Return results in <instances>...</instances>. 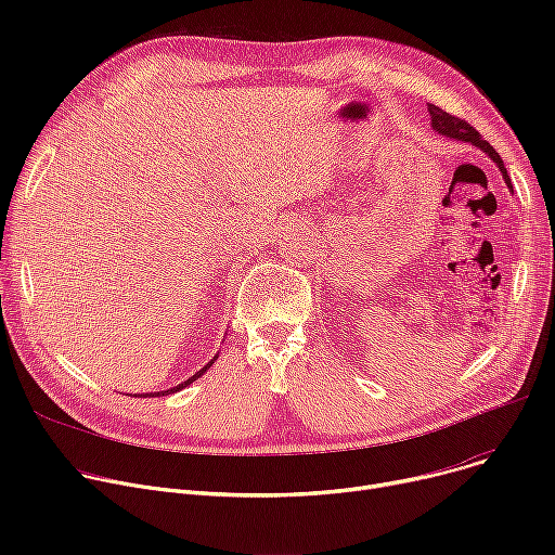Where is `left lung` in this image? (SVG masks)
I'll use <instances>...</instances> for the list:
<instances>
[{"label": "left lung", "mask_w": 555, "mask_h": 555, "mask_svg": "<svg viewBox=\"0 0 555 555\" xmlns=\"http://www.w3.org/2000/svg\"><path fill=\"white\" fill-rule=\"evenodd\" d=\"M427 109H429V116H431V130H434V132L446 134V137H450V139H454V141L470 143V145H475V149L483 151V153H486L494 164H498V168L502 170V178H504L506 186L513 191L511 178H508V172H506V168H504V162H502L500 153L494 151L492 145H490L486 139H481V134H479L473 126H468L465 121L456 119V116H452V114L443 112L441 107H436V105H431V103L427 105Z\"/></svg>", "instance_id": "1"}]
</instances>
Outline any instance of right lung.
Wrapping results in <instances>:
<instances>
[{
	"label": "right lung",
	"mask_w": 555,
	"mask_h": 555,
	"mask_svg": "<svg viewBox=\"0 0 555 555\" xmlns=\"http://www.w3.org/2000/svg\"><path fill=\"white\" fill-rule=\"evenodd\" d=\"M216 360H218V356H216V358H214V360H211L209 364H204V366H202V369H199V371H197L195 375H191V377H189V380H184L182 385H178V387H172V389H168V391H155V393H145V396H168V393H175V391H182L184 387H189L191 383H195L199 375H204V371H207V369H209V366H211V364H214Z\"/></svg>",
	"instance_id": "1"
}]
</instances>
